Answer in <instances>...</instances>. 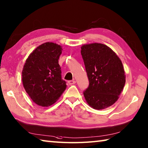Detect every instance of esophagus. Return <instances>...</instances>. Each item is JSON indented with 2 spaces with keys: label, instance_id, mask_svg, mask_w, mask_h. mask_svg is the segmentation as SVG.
Wrapping results in <instances>:
<instances>
[{
  "label": "esophagus",
  "instance_id": "esophagus-1",
  "mask_svg": "<svg viewBox=\"0 0 148 148\" xmlns=\"http://www.w3.org/2000/svg\"><path fill=\"white\" fill-rule=\"evenodd\" d=\"M68 83L69 85H73V84H75L76 83V82H75V80H69Z\"/></svg>",
  "mask_w": 148,
  "mask_h": 148
}]
</instances>
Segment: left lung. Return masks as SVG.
<instances>
[{
  "label": "left lung",
  "instance_id": "8db88e82",
  "mask_svg": "<svg viewBox=\"0 0 148 148\" xmlns=\"http://www.w3.org/2000/svg\"><path fill=\"white\" fill-rule=\"evenodd\" d=\"M80 52L90 82L83 92L86 102L95 110L111 106L118 100L126 82L121 59L102 44L83 45Z\"/></svg>",
  "mask_w": 148,
  "mask_h": 148
}]
</instances>
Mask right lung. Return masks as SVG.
<instances>
[{
  "mask_svg": "<svg viewBox=\"0 0 148 148\" xmlns=\"http://www.w3.org/2000/svg\"><path fill=\"white\" fill-rule=\"evenodd\" d=\"M62 47L46 42L37 47L27 58L22 71L26 93L35 104L42 107L57 101L66 88L62 79L58 58Z\"/></svg>",
  "mask_w": 148,
  "mask_h": 148,
  "instance_id": "1",
  "label": "right lung"
}]
</instances>
